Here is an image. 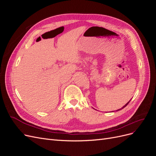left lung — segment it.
Instances as JSON below:
<instances>
[{
    "label": "left lung",
    "mask_w": 156,
    "mask_h": 156,
    "mask_svg": "<svg viewBox=\"0 0 156 156\" xmlns=\"http://www.w3.org/2000/svg\"><path fill=\"white\" fill-rule=\"evenodd\" d=\"M130 101H131V100H130ZM129 102H127V103H126V105H124V106L123 107H122V108H124L125 107H126V106H127V104H128V103H129ZM122 108H120V109H119V110H117V111H119V110H121V109H122Z\"/></svg>",
    "instance_id": "obj_1"
}]
</instances>
